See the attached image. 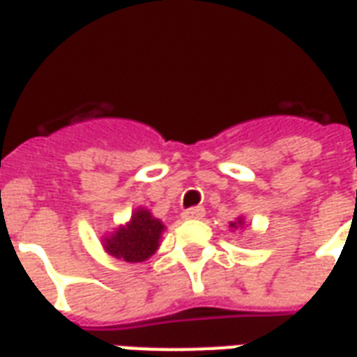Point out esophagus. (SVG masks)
<instances>
[{
	"instance_id": "1",
	"label": "esophagus",
	"mask_w": 357,
	"mask_h": 357,
	"mask_svg": "<svg viewBox=\"0 0 357 357\" xmlns=\"http://www.w3.org/2000/svg\"><path fill=\"white\" fill-rule=\"evenodd\" d=\"M202 216H204V208H201V206H195V208H189L183 212L185 220H201Z\"/></svg>"
}]
</instances>
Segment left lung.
Here are the masks:
<instances>
[{
	"label": "left lung",
	"mask_w": 357,
	"mask_h": 357,
	"mask_svg": "<svg viewBox=\"0 0 357 357\" xmlns=\"http://www.w3.org/2000/svg\"><path fill=\"white\" fill-rule=\"evenodd\" d=\"M243 224H245V222H243V218H239L237 222H231L229 227H231V229H239V227H243Z\"/></svg>",
	"instance_id": "1"
}]
</instances>
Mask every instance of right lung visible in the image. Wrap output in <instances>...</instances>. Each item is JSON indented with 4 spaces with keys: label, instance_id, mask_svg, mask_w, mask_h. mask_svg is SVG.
<instances>
[{
    "label": "right lung",
    "instance_id": "right-lung-1",
    "mask_svg": "<svg viewBox=\"0 0 357 357\" xmlns=\"http://www.w3.org/2000/svg\"><path fill=\"white\" fill-rule=\"evenodd\" d=\"M162 231L164 224L160 220H156L149 210L137 208L128 224L120 225L105 239V250L118 260L145 262L160 245Z\"/></svg>",
    "mask_w": 357,
    "mask_h": 357
}]
</instances>
